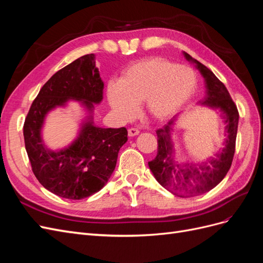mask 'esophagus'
Returning a JSON list of instances; mask_svg holds the SVG:
<instances>
[{"instance_id":"esophagus-1","label":"esophagus","mask_w":263,"mask_h":263,"mask_svg":"<svg viewBox=\"0 0 263 263\" xmlns=\"http://www.w3.org/2000/svg\"><path fill=\"white\" fill-rule=\"evenodd\" d=\"M139 134V130L137 128H129L128 129V136L129 137H134V136H137Z\"/></svg>"}]
</instances>
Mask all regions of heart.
Instances as JSON below:
<instances>
[{
	"label": "heart",
	"mask_w": 263,
	"mask_h": 263,
	"mask_svg": "<svg viewBox=\"0 0 263 263\" xmlns=\"http://www.w3.org/2000/svg\"><path fill=\"white\" fill-rule=\"evenodd\" d=\"M197 86L195 71L163 58H148L127 67L121 80L107 84L110 107L122 119L136 115L144 101L148 116L162 122L176 115L193 97Z\"/></svg>",
	"instance_id": "1"
}]
</instances>
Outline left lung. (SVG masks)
Returning <instances> with one entry per match:
<instances>
[{"label": "left lung", "instance_id": "1", "mask_svg": "<svg viewBox=\"0 0 263 263\" xmlns=\"http://www.w3.org/2000/svg\"><path fill=\"white\" fill-rule=\"evenodd\" d=\"M183 54L187 61L193 63L204 78L206 94L198 104L213 110L219 109L226 124L224 148L216 151L214 157H210L201 163L177 161L172 135L179 114L161 129L157 130L158 151L154 160L148 162L149 169L156 180L169 192L182 197H189L209 192L225 178L235 154L239 114L226 86L217 77L185 51H183Z\"/></svg>", "mask_w": 263, "mask_h": 263}]
</instances>
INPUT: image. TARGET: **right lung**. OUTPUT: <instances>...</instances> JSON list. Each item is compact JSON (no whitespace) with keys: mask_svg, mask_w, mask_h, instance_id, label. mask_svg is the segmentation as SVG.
<instances>
[{"mask_svg":"<svg viewBox=\"0 0 263 263\" xmlns=\"http://www.w3.org/2000/svg\"><path fill=\"white\" fill-rule=\"evenodd\" d=\"M102 81L95 54L82 55L55 72L31 104L24 124V140L31 169L41 184L69 200H82L99 192L115 170L118 151L127 141V129L103 128L94 124V104L103 100ZM70 100L86 110L77 137L68 146L53 151L44 145L45 117Z\"/></svg>","mask_w":263,"mask_h":263,"instance_id":"right-lung-1","label":"right lung"}]
</instances>
